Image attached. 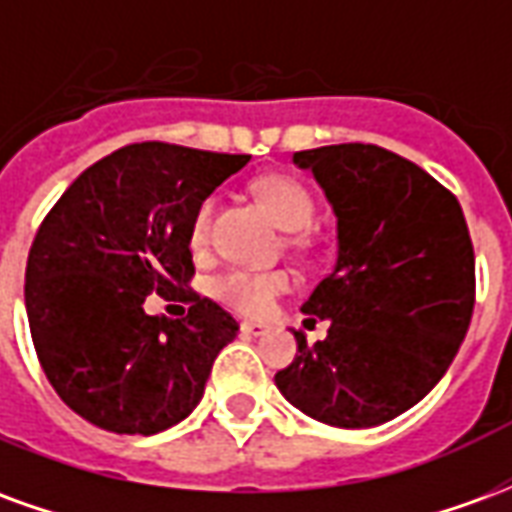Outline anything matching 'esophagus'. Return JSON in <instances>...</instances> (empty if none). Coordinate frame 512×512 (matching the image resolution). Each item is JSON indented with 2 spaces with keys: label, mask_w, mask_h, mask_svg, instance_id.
Segmentation results:
<instances>
[{
  "label": "esophagus",
  "mask_w": 512,
  "mask_h": 512,
  "mask_svg": "<svg viewBox=\"0 0 512 512\" xmlns=\"http://www.w3.org/2000/svg\"><path fill=\"white\" fill-rule=\"evenodd\" d=\"M241 332L246 334V337H263V334L268 332L266 323H257V321H244L241 323Z\"/></svg>",
  "instance_id": "34e87169"
}]
</instances>
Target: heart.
<instances>
[{
	"label": "heart",
	"instance_id": "1",
	"mask_svg": "<svg viewBox=\"0 0 512 512\" xmlns=\"http://www.w3.org/2000/svg\"><path fill=\"white\" fill-rule=\"evenodd\" d=\"M257 200L263 202V208L268 216L282 227V230H304L312 222V197L307 191L301 189L296 180L279 178H263L255 186ZM213 208L216 202L208 197L197 205V211L191 216L189 224V244L191 249H205L208 238H211V222H213ZM290 285V277L285 271H260V268H244V266H230L224 268L222 274H216L211 282L213 296L224 301L227 307L244 312V315H266L279 293H285Z\"/></svg>",
	"mask_w": 512,
	"mask_h": 512
}]
</instances>
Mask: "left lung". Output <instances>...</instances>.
<instances>
[{"label":"left lung","instance_id":"obj_1","mask_svg":"<svg viewBox=\"0 0 512 512\" xmlns=\"http://www.w3.org/2000/svg\"><path fill=\"white\" fill-rule=\"evenodd\" d=\"M337 219V260L301 304L329 321L274 384L290 406L334 428H373L417 406L447 373L474 310V249L458 200L378 145L293 153Z\"/></svg>","mask_w":512,"mask_h":512}]
</instances>
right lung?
I'll return each mask as SVG.
<instances>
[{
    "label": "right lung",
    "mask_w": 512,
    "mask_h": 512,
    "mask_svg": "<svg viewBox=\"0 0 512 512\" xmlns=\"http://www.w3.org/2000/svg\"><path fill=\"white\" fill-rule=\"evenodd\" d=\"M246 164L164 142L120 147L84 169L40 224L24 285L29 332L62 403L95 428L153 436L202 400L238 323L186 290L189 224ZM150 292L178 295L190 315L147 316Z\"/></svg>",
    "instance_id": "add662e5"
}]
</instances>
